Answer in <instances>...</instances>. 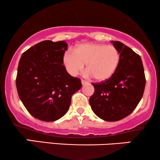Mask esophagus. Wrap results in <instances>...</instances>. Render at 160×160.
Segmentation results:
<instances>
[{"instance_id":"34e87169","label":"esophagus","mask_w":160,"mask_h":160,"mask_svg":"<svg viewBox=\"0 0 160 160\" xmlns=\"http://www.w3.org/2000/svg\"><path fill=\"white\" fill-rule=\"evenodd\" d=\"M81 82H82V85H86V84L89 83L88 81H86V80H81Z\"/></svg>"}]
</instances>
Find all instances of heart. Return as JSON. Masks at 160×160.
Returning <instances> with one entry per match:
<instances>
[{
	"label": "heart",
	"instance_id": "obj_1",
	"mask_svg": "<svg viewBox=\"0 0 160 160\" xmlns=\"http://www.w3.org/2000/svg\"><path fill=\"white\" fill-rule=\"evenodd\" d=\"M63 62L70 74L76 76L83 69L98 81L110 79L116 72L120 62V52L113 45L86 43L77 47L74 52L68 51Z\"/></svg>",
	"mask_w": 160,
	"mask_h": 160
}]
</instances>
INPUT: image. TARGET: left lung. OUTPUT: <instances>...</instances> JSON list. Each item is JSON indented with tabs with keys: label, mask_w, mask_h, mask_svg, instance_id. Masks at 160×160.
Listing matches in <instances>:
<instances>
[{
	"label": "left lung",
	"mask_w": 160,
	"mask_h": 160,
	"mask_svg": "<svg viewBox=\"0 0 160 160\" xmlns=\"http://www.w3.org/2000/svg\"><path fill=\"white\" fill-rule=\"evenodd\" d=\"M120 52L118 68L111 78L96 83L89 98L92 109L102 120H122L132 112L144 94L146 78L140 56L119 41L112 42Z\"/></svg>",
	"instance_id": "1"
}]
</instances>
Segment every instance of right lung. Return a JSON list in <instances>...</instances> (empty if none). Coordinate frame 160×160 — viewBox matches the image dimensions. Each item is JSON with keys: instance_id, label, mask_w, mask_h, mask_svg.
<instances>
[{"instance_id": "1", "label": "right lung", "mask_w": 160, "mask_h": 160, "mask_svg": "<svg viewBox=\"0 0 160 160\" xmlns=\"http://www.w3.org/2000/svg\"><path fill=\"white\" fill-rule=\"evenodd\" d=\"M65 41L43 40L23 52L16 75L18 95L33 117L45 122L61 118L69 109L80 79L71 76L63 65Z\"/></svg>"}]
</instances>
